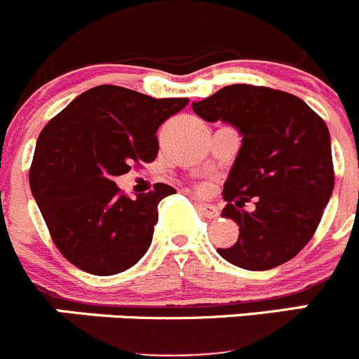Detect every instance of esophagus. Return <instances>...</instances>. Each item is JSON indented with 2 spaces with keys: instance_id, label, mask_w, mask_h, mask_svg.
Returning <instances> with one entry per match:
<instances>
[{
  "instance_id": "34e87169",
  "label": "esophagus",
  "mask_w": 359,
  "mask_h": 359,
  "mask_svg": "<svg viewBox=\"0 0 359 359\" xmlns=\"http://www.w3.org/2000/svg\"><path fill=\"white\" fill-rule=\"evenodd\" d=\"M197 209L201 215H204L205 218H216L219 215L218 208L212 204H205V202H197Z\"/></svg>"
}]
</instances>
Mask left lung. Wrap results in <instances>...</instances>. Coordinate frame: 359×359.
<instances>
[{
	"label": "left lung",
	"instance_id": "obj_1",
	"mask_svg": "<svg viewBox=\"0 0 359 359\" xmlns=\"http://www.w3.org/2000/svg\"><path fill=\"white\" fill-rule=\"evenodd\" d=\"M191 108L243 134L222 211L239 225V239L218 253L248 271L292 260L314 236L335 183L325 120L297 95L246 83L226 85ZM248 201L255 204L251 212Z\"/></svg>",
	"mask_w": 359,
	"mask_h": 359
}]
</instances>
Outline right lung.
<instances>
[{
  "instance_id": "right-lung-1",
  "label": "right lung",
  "mask_w": 359,
  "mask_h": 359,
  "mask_svg": "<svg viewBox=\"0 0 359 359\" xmlns=\"http://www.w3.org/2000/svg\"><path fill=\"white\" fill-rule=\"evenodd\" d=\"M188 104L116 85L88 88L40 133L29 184L64 258L94 276L127 271L143 258L158 222L165 183L130 198L115 184L130 168L154 162L157 130Z\"/></svg>"
}]
</instances>
